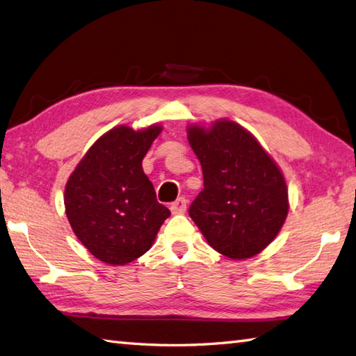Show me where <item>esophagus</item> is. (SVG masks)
<instances>
[{
	"instance_id": "1",
	"label": "esophagus",
	"mask_w": 356,
	"mask_h": 356,
	"mask_svg": "<svg viewBox=\"0 0 356 356\" xmlns=\"http://www.w3.org/2000/svg\"><path fill=\"white\" fill-rule=\"evenodd\" d=\"M186 204H188L186 198L185 197H179L176 202L171 203L170 209H171L172 213H185L186 212Z\"/></svg>"
}]
</instances>
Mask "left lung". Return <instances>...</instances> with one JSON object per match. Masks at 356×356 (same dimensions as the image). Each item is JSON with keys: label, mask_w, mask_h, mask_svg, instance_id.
<instances>
[{"label": "left lung", "mask_w": 356, "mask_h": 356, "mask_svg": "<svg viewBox=\"0 0 356 356\" xmlns=\"http://www.w3.org/2000/svg\"><path fill=\"white\" fill-rule=\"evenodd\" d=\"M188 141L204 180L189 216L222 256H256L277 238L289 212L287 185L277 162L232 120L188 126Z\"/></svg>", "instance_id": "8db88e82"}]
</instances>
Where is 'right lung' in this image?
<instances>
[{
  "label": "right lung",
  "mask_w": 356,
  "mask_h": 356,
  "mask_svg": "<svg viewBox=\"0 0 356 356\" xmlns=\"http://www.w3.org/2000/svg\"><path fill=\"white\" fill-rule=\"evenodd\" d=\"M162 126H115L91 145L72 172L65 207L72 230L100 261L123 266L147 252L168 209L158 203L143 159Z\"/></svg>",
  "instance_id": "right-lung-1"
}]
</instances>
